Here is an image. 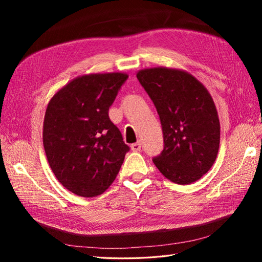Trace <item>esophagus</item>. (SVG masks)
<instances>
[{"instance_id": "1", "label": "esophagus", "mask_w": 262, "mask_h": 262, "mask_svg": "<svg viewBox=\"0 0 262 262\" xmlns=\"http://www.w3.org/2000/svg\"><path fill=\"white\" fill-rule=\"evenodd\" d=\"M130 148H132V151H134V152H140V151H141V148H142V144H141V142H137V143L132 144V145H130Z\"/></svg>"}]
</instances>
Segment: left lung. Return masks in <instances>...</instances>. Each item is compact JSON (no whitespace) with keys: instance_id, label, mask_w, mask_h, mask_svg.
Here are the masks:
<instances>
[{"instance_id":"1","label":"left lung","mask_w":262,"mask_h":262,"mask_svg":"<svg viewBox=\"0 0 262 262\" xmlns=\"http://www.w3.org/2000/svg\"><path fill=\"white\" fill-rule=\"evenodd\" d=\"M136 76L162 125L164 148L153 159L155 166L178 185L199 180L213 166L220 148V119L210 93L179 69H144Z\"/></svg>"}]
</instances>
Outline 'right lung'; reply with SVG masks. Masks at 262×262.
<instances>
[{"mask_svg":"<svg viewBox=\"0 0 262 262\" xmlns=\"http://www.w3.org/2000/svg\"><path fill=\"white\" fill-rule=\"evenodd\" d=\"M127 77L120 72L77 76L49 100L43 148L55 177L77 196L107 190L129 151L108 116Z\"/></svg>","mask_w":262,"mask_h":262,"instance_id":"obj_1","label":"right lung"}]
</instances>
